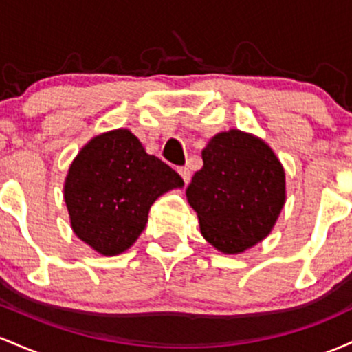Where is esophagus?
Segmentation results:
<instances>
[{
	"instance_id": "obj_1",
	"label": "esophagus",
	"mask_w": 352,
	"mask_h": 352,
	"mask_svg": "<svg viewBox=\"0 0 352 352\" xmlns=\"http://www.w3.org/2000/svg\"><path fill=\"white\" fill-rule=\"evenodd\" d=\"M177 173H179V176L183 177V181L186 184L189 183V181H191V171H189L186 166H181V168H177Z\"/></svg>"
}]
</instances>
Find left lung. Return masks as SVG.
Wrapping results in <instances>:
<instances>
[{"instance_id":"left-lung-1","label":"left lung","mask_w":352,"mask_h":352,"mask_svg":"<svg viewBox=\"0 0 352 352\" xmlns=\"http://www.w3.org/2000/svg\"><path fill=\"white\" fill-rule=\"evenodd\" d=\"M203 168L186 189L201 232L216 250L236 254L271 232L284 206V169L251 134L219 133L203 149Z\"/></svg>"}]
</instances>
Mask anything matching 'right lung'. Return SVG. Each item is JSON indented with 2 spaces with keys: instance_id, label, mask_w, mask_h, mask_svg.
I'll return each instance as SVG.
<instances>
[{
  "instance_id": "obj_1",
  "label": "right lung",
  "mask_w": 352,
  "mask_h": 352,
  "mask_svg": "<svg viewBox=\"0 0 352 352\" xmlns=\"http://www.w3.org/2000/svg\"><path fill=\"white\" fill-rule=\"evenodd\" d=\"M183 179L160 157L148 155L128 129L93 138L71 164L65 184L74 234L104 256L133 246L148 212L163 192Z\"/></svg>"
}]
</instances>
